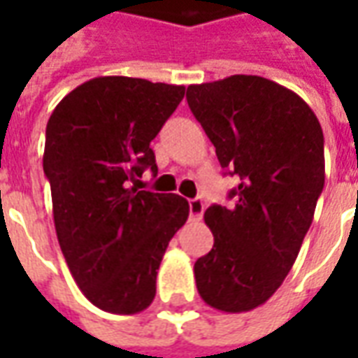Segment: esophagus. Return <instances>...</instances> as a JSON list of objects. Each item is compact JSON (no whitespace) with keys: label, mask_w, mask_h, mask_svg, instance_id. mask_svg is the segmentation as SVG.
I'll use <instances>...</instances> for the list:
<instances>
[{"label":"esophagus","mask_w":358,"mask_h":358,"mask_svg":"<svg viewBox=\"0 0 358 358\" xmlns=\"http://www.w3.org/2000/svg\"><path fill=\"white\" fill-rule=\"evenodd\" d=\"M203 210H205V203H203L201 197H195L189 201V217L194 220H199L203 217Z\"/></svg>","instance_id":"34e87169"}]
</instances>
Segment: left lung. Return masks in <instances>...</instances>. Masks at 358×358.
I'll return each mask as SVG.
<instances>
[{
	"mask_svg": "<svg viewBox=\"0 0 358 358\" xmlns=\"http://www.w3.org/2000/svg\"><path fill=\"white\" fill-rule=\"evenodd\" d=\"M186 99L220 166L241 180L234 205L205 210L215 245L195 261L197 292L222 313H248L282 285L310 228L324 187L322 128L299 95L263 76L194 84Z\"/></svg>",
	"mask_w": 358,
	"mask_h": 358,
	"instance_id": "left-lung-1",
	"label": "left lung"
}]
</instances>
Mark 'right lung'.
Masks as SVG:
<instances>
[{"mask_svg":"<svg viewBox=\"0 0 358 358\" xmlns=\"http://www.w3.org/2000/svg\"><path fill=\"white\" fill-rule=\"evenodd\" d=\"M186 88L97 76L65 95L45 128L43 172L53 222L74 282L90 303L136 315L155 299L157 270L189 205L130 182L157 163L151 140Z\"/></svg>","mask_w":358,"mask_h":358,"instance_id":"right-lung-1","label":"right lung"}]
</instances>
